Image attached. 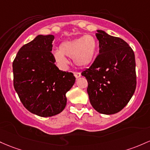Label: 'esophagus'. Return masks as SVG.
Wrapping results in <instances>:
<instances>
[{"label":"esophagus","instance_id":"obj_1","mask_svg":"<svg viewBox=\"0 0 150 150\" xmlns=\"http://www.w3.org/2000/svg\"><path fill=\"white\" fill-rule=\"evenodd\" d=\"M73 74H74V75H75V77L76 78H80V77L81 76V74H80V72H74Z\"/></svg>","mask_w":150,"mask_h":150}]
</instances>
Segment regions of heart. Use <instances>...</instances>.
<instances>
[{
    "mask_svg": "<svg viewBox=\"0 0 150 150\" xmlns=\"http://www.w3.org/2000/svg\"><path fill=\"white\" fill-rule=\"evenodd\" d=\"M98 50V42L92 35L72 40L65 41L60 44L59 50L54 51L53 55L57 63L65 67L68 63L66 57L72 58L74 63L79 67H85L93 61Z\"/></svg>",
    "mask_w": 150,
    "mask_h": 150,
    "instance_id": "1",
    "label": "heart"
}]
</instances>
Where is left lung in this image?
I'll use <instances>...</instances> for the list:
<instances>
[{"mask_svg": "<svg viewBox=\"0 0 150 150\" xmlns=\"http://www.w3.org/2000/svg\"><path fill=\"white\" fill-rule=\"evenodd\" d=\"M97 31L99 55L82 75L88 80L87 91L94 109L112 115L126 106L135 91L134 53L122 39Z\"/></svg>", "mask_w": 150, "mask_h": 150, "instance_id": "left-lung-1", "label": "left lung"}]
</instances>
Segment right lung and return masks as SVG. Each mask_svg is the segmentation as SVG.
<instances>
[{"label":"right lung","instance_id":"obj_1","mask_svg":"<svg viewBox=\"0 0 150 150\" xmlns=\"http://www.w3.org/2000/svg\"><path fill=\"white\" fill-rule=\"evenodd\" d=\"M54 38L36 36L21 47L13 62L14 88L21 103L29 112L43 117L64 110L65 95L75 82L72 72L55 65L51 52Z\"/></svg>","mask_w":150,"mask_h":150}]
</instances>
